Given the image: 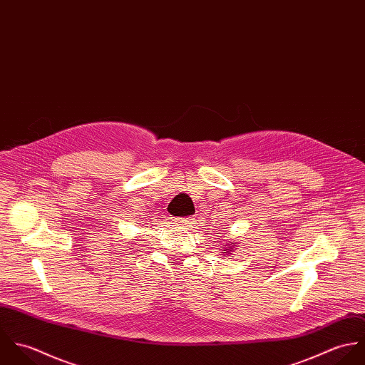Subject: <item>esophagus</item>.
<instances>
[{
	"label": "esophagus",
	"mask_w": 365,
	"mask_h": 365,
	"mask_svg": "<svg viewBox=\"0 0 365 365\" xmlns=\"http://www.w3.org/2000/svg\"><path fill=\"white\" fill-rule=\"evenodd\" d=\"M174 222H175L178 226H184V227L192 225V219H190V217H187V219H181V217H180V219H175Z\"/></svg>",
	"instance_id": "esophagus-1"
}]
</instances>
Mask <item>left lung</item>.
<instances>
[{
	"label": "left lung",
	"instance_id": "left-lung-1",
	"mask_svg": "<svg viewBox=\"0 0 365 365\" xmlns=\"http://www.w3.org/2000/svg\"><path fill=\"white\" fill-rule=\"evenodd\" d=\"M220 250H222L220 253H222L223 257H226V256H232L233 257V253L236 250V242H230V240L223 242V245L220 246Z\"/></svg>",
	"mask_w": 365,
	"mask_h": 365
}]
</instances>
